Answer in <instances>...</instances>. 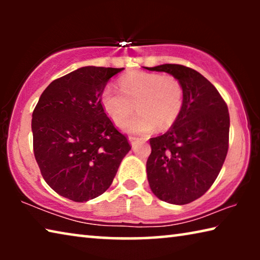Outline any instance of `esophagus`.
<instances>
[{
    "label": "esophagus",
    "instance_id": "esophagus-1",
    "mask_svg": "<svg viewBox=\"0 0 260 260\" xmlns=\"http://www.w3.org/2000/svg\"><path fill=\"white\" fill-rule=\"evenodd\" d=\"M128 141H129L132 148H134V147L136 146V144L139 143V139H138V138H134V136H129Z\"/></svg>",
    "mask_w": 260,
    "mask_h": 260
}]
</instances>
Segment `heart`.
<instances>
[{"label": "heart", "mask_w": 260, "mask_h": 260, "mask_svg": "<svg viewBox=\"0 0 260 260\" xmlns=\"http://www.w3.org/2000/svg\"><path fill=\"white\" fill-rule=\"evenodd\" d=\"M119 88L105 87L101 104L114 124L125 121L136 108L139 113L121 125L126 133L148 135L157 127L170 128L182 110L183 88L172 76L132 72L120 79Z\"/></svg>", "instance_id": "obj_1"}]
</instances>
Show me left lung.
<instances>
[{"instance_id":"left-lung-1","label":"left lung","mask_w":260,"mask_h":260,"mask_svg":"<svg viewBox=\"0 0 260 260\" xmlns=\"http://www.w3.org/2000/svg\"><path fill=\"white\" fill-rule=\"evenodd\" d=\"M177 78L183 88L178 119L165 134L150 139L148 182L158 199L183 205L209 190L228 151L230 113L208 79L179 64L147 68Z\"/></svg>"}]
</instances>
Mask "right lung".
Returning <instances> with one entry per match:
<instances>
[{
  "label": "right lung",
  "instance_id": "obj_1",
  "mask_svg": "<svg viewBox=\"0 0 260 260\" xmlns=\"http://www.w3.org/2000/svg\"><path fill=\"white\" fill-rule=\"evenodd\" d=\"M124 69L83 67L52 81L32 114L34 156L58 195L87 202L107 190L131 146L101 104L108 81Z\"/></svg>",
  "mask_w": 260,
  "mask_h": 260
}]
</instances>
